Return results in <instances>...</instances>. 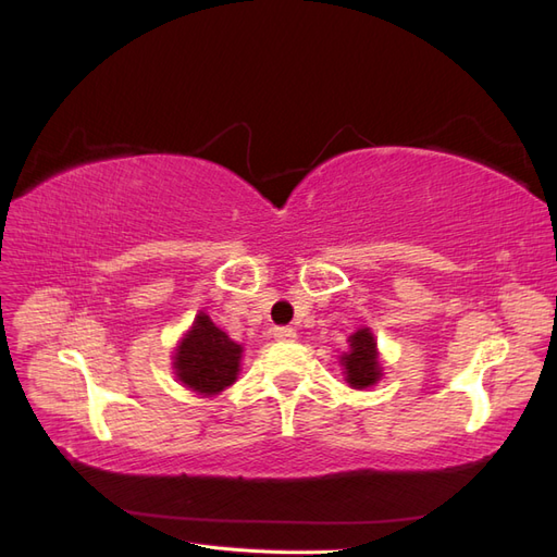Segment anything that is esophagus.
<instances>
[{
	"label": "esophagus",
	"mask_w": 557,
	"mask_h": 557,
	"mask_svg": "<svg viewBox=\"0 0 557 557\" xmlns=\"http://www.w3.org/2000/svg\"><path fill=\"white\" fill-rule=\"evenodd\" d=\"M295 330L293 327H274V339L276 342H293L295 339Z\"/></svg>",
	"instance_id": "obj_1"
}]
</instances>
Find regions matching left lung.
<instances>
[{
	"label": "left lung",
	"mask_w": 557,
	"mask_h": 557,
	"mask_svg": "<svg viewBox=\"0 0 557 557\" xmlns=\"http://www.w3.org/2000/svg\"><path fill=\"white\" fill-rule=\"evenodd\" d=\"M346 367V381L352 387L374 385L381 376L376 362V342L369 330H358L350 336V352L342 358Z\"/></svg>",
	"instance_id": "1"
}]
</instances>
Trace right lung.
I'll return each mask as SVG.
<instances>
[{
  "label": "right lung",
  "mask_w": 557,
  "mask_h": 557,
  "mask_svg": "<svg viewBox=\"0 0 557 557\" xmlns=\"http://www.w3.org/2000/svg\"><path fill=\"white\" fill-rule=\"evenodd\" d=\"M242 346L199 313L176 350V376L199 395H215L237 379Z\"/></svg>",
  "instance_id": "obj_1"
}]
</instances>
